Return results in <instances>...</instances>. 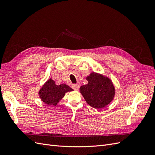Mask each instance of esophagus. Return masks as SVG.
I'll return each instance as SVG.
<instances>
[{
	"label": "esophagus",
	"mask_w": 155,
	"mask_h": 155,
	"mask_svg": "<svg viewBox=\"0 0 155 155\" xmlns=\"http://www.w3.org/2000/svg\"><path fill=\"white\" fill-rule=\"evenodd\" d=\"M72 88L74 89V90H78L79 88V85L78 84H72Z\"/></svg>",
	"instance_id": "esophagus-1"
}]
</instances>
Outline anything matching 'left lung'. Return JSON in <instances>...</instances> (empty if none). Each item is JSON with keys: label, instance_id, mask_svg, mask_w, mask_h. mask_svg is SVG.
<instances>
[{"label": "left lung", "instance_id": "8db88e82", "mask_svg": "<svg viewBox=\"0 0 155 155\" xmlns=\"http://www.w3.org/2000/svg\"><path fill=\"white\" fill-rule=\"evenodd\" d=\"M88 83L80 87L81 94L88 104L96 109L107 105L114 96V88L109 78L92 72L87 78Z\"/></svg>", "mask_w": 155, "mask_h": 155}]
</instances>
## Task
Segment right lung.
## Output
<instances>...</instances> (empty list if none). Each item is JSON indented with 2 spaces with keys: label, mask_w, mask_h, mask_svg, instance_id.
I'll return each mask as SVG.
<instances>
[{
  "label": "right lung",
  "mask_w": 155,
  "mask_h": 155,
  "mask_svg": "<svg viewBox=\"0 0 155 155\" xmlns=\"http://www.w3.org/2000/svg\"><path fill=\"white\" fill-rule=\"evenodd\" d=\"M72 91L73 89L66 84L56 85L52 79H50L41 88L39 96L42 101L46 104L56 105L64 97L65 93Z\"/></svg>",
  "instance_id": "1"
}]
</instances>
